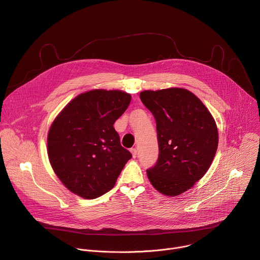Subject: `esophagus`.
<instances>
[{"mask_svg": "<svg viewBox=\"0 0 260 260\" xmlns=\"http://www.w3.org/2000/svg\"><path fill=\"white\" fill-rule=\"evenodd\" d=\"M131 153H132V155H133V157L134 158H136L137 157V155H138V151H137V149H131Z\"/></svg>", "mask_w": 260, "mask_h": 260, "instance_id": "1", "label": "esophagus"}]
</instances>
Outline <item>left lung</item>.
<instances>
[{
    "instance_id": "obj_1",
    "label": "left lung",
    "mask_w": 260,
    "mask_h": 260,
    "mask_svg": "<svg viewBox=\"0 0 260 260\" xmlns=\"http://www.w3.org/2000/svg\"><path fill=\"white\" fill-rule=\"evenodd\" d=\"M157 127L159 157L147 170L151 185L176 197L193 188L209 169L218 145L215 120L202 101L183 88L140 93Z\"/></svg>"
}]
</instances>
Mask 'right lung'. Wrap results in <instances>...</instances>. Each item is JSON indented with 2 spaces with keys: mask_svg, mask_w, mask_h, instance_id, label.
Masks as SVG:
<instances>
[{
  "mask_svg": "<svg viewBox=\"0 0 260 260\" xmlns=\"http://www.w3.org/2000/svg\"><path fill=\"white\" fill-rule=\"evenodd\" d=\"M132 96L96 89L72 99L52 122L47 139L51 166L61 183L84 199L110 191L132 154L113 127Z\"/></svg>",
  "mask_w": 260,
  "mask_h": 260,
  "instance_id": "right-lung-1",
  "label": "right lung"
}]
</instances>
